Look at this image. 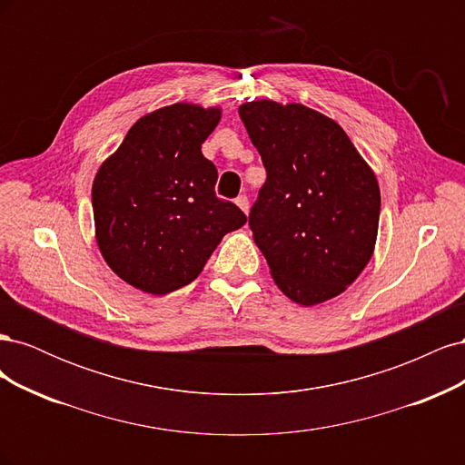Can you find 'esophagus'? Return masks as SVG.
I'll list each match as a JSON object with an SVG mask.
<instances>
[{
  "label": "esophagus",
  "mask_w": 465,
  "mask_h": 465,
  "mask_svg": "<svg viewBox=\"0 0 465 465\" xmlns=\"http://www.w3.org/2000/svg\"><path fill=\"white\" fill-rule=\"evenodd\" d=\"M234 202H236V205H238V207H241V209L244 211V213H248V207H250V203H248V198H246L244 193H242V195H238V198H236Z\"/></svg>",
  "instance_id": "1"
}]
</instances>
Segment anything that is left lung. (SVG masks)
Instances as JSON below:
<instances>
[{
  "label": "left lung",
  "instance_id": "left-lung-1",
  "mask_svg": "<svg viewBox=\"0 0 465 465\" xmlns=\"http://www.w3.org/2000/svg\"><path fill=\"white\" fill-rule=\"evenodd\" d=\"M267 178L248 224L273 281L302 306L343 292L369 263L380 188L340 124L304 104L238 108Z\"/></svg>",
  "mask_w": 465,
  "mask_h": 465
}]
</instances>
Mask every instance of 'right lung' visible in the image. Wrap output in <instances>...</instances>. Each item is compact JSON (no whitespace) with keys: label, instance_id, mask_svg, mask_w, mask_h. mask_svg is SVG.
Segmentation results:
<instances>
[{"label":"right lung","instance_id":"right-lung-1","mask_svg":"<svg viewBox=\"0 0 465 465\" xmlns=\"http://www.w3.org/2000/svg\"><path fill=\"white\" fill-rule=\"evenodd\" d=\"M219 120V108H159L98 168L96 244L132 287L166 294L192 283L221 238L246 223L232 202L217 198V168L202 153Z\"/></svg>","mask_w":465,"mask_h":465}]
</instances>
